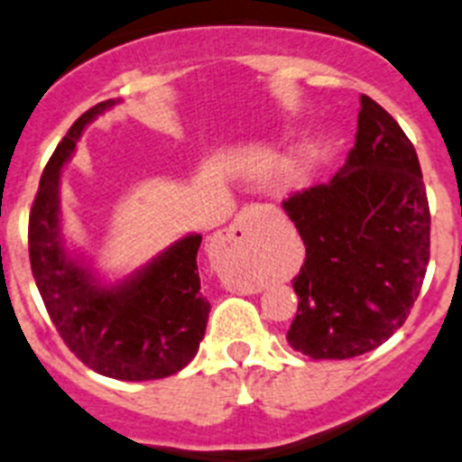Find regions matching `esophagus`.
Returning <instances> with one entry per match:
<instances>
[{
	"label": "esophagus",
	"instance_id": "1",
	"mask_svg": "<svg viewBox=\"0 0 462 462\" xmlns=\"http://www.w3.org/2000/svg\"><path fill=\"white\" fill-rule=\"evenodd\" d=\"M261 215V208L259 206H247L244 210L236 215L235 221H232V226L227 227V230L221 232V244H239L244 245L247 241L252 239V235H254V223L256 218Z\"/></svg>",
	"mask_w": 462,
	"mask_h": 462
}]
</instances>
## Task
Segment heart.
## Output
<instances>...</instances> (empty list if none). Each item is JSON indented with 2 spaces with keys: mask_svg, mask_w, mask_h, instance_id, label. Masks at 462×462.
Instances as JSON below:
<instances>
[{
  "mask_svg": "<svg viewBox=\"0 0 462 462\" xmlns=\"http://www.w3.org/2000/svg\"><path fill=\"white\" fill-rule=\"evenodd\" d=\"M305 172H308L305 162H296L292 170H290V183H292V186H299V183L305 179Z\"/></svg>",
  "mask_w": 462,
  "mask_h": 462,
  "instance_id": "b5f03b06",
  "label": "heart"
}]
</instances>
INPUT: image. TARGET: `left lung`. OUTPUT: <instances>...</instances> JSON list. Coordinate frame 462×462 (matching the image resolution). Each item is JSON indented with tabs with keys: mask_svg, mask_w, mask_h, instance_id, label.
<instances>
[{
	"mask_svg": "<svg viewBox=\"0 0 462 462\" xmlns=\"http://www.w3.org/2000/svg\"><path fill=\"white\" fill-rule=\"evenodd\" d=\"M283 210L305 245L290 346L314 361L383 346L410 317L430 263L423 174L394 116L361 95L346 166L285 199Z\"/></svg>",
	"mask_w": 462,
	"mask_h": 462,
	"instance_id": "left-lung-1",
	"label": "left lung"
}]
</instances>
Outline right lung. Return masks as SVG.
I'll list each match as a JSON object with an SVG mask.
<instances>
[{"instance_id":"obj_1","label":"right lung","mask_w":462,"mask_h":462,"mask_svg":"<svg viewBox=\"0 0 462 462\" xmlns=\"http://www.w3.org/2000/svg\"><path fill=\"white\" fill-rule=\"evenodd\" d=\"M108 99L86 110L57 145L39 181L28 218V252L48 317L84 365L116 381L166 378L192 361L206 334L210 303L203 299L197 252L188 235L115 285H101L68 254L60 232L61 168Z\"/></svg>"}]
</instances>
